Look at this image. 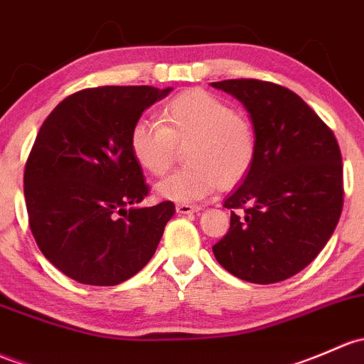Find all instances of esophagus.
Returning a JSON list of instances; mask_svg holds the SVG:
<instances>
[{"instance_id": "1", "label": "esophagus", "mask_w": 364, "mask_h": 364, "mask_svg": "<svg viewBox=\"0 0 364 364\" xmlns=\"http://www.w3.org/2000/svg\"><path fill=\"white\" fill-rule=\"evenodd\" d=\"M176 211L179 214H192L200 211V205H192V204H178L176 205Z\"/></svg>"}]
</instances>
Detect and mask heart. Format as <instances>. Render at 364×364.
<instances>
[{"label": "heart", "mask_w": 364, "mask_h": 364, "mask_svg": "<svg viewBox=\"0 0 364 364\" xmlns=\"http://www.w3.org/2000/svg\"><path fill=\"white\" fill-rule=\"evenodd\" d=\"M186 167L156 185V193L178 204H193L242 181L255 166L258 137L246 113L209 92L193 89L171 99L160 112V125L137 122L131 151L137 166L151 176L171 169L176 146L188 144Z\"/></svg>", "instance_id": "1"}]
</instances>
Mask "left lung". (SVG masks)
Segmentation results:
<instances>
[{"mask_svg":"<svg viewBox=\"0 0 364 364\" xmlns=\"http://www.w3.org/2000/svg\"><path fill=\"white\" fill-rule=\"evenodd\" d=\"M211 85L242 102L258 137L255 166L225 200L232 209L230 230L213 252L242 281L281 282L319 255L338 223L343 205L338 143L311 106L286 87L250 78Z\"/></svg>","mask_w":364,"mask_h":364,"instance_id":"left-lung-1","label":"left lung"}]
</instances>
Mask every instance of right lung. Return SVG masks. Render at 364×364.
<instances>
[{
    "label": "right lung",
    "mask_w": 364,
    "mask_h": 364,
    "mask_svg": "<svg viewBox=\"0 0 364 364\" xmlns=\"http://www.w3.org/2000/svg\"><path fill=\"white\" fill-rule=\"evenodd\" d=\"M171 90H80L41 125L26 162V208L40 251L68 277L120 284L155 255L176 209L171 200L136 208L150 188L132 156L131 131Z\"/></svg>",
    "instance_id": "1"
}]
</instances>
